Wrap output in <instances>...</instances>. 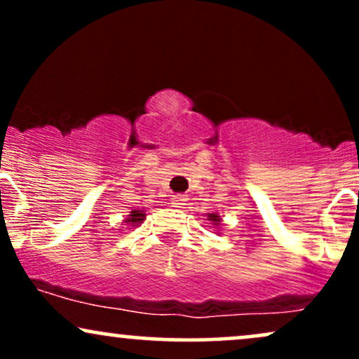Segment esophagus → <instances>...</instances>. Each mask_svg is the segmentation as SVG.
Wrapping results in <instances>:
<instances>
[{"label": "esophagus", "instance_id": "esophagus-1", "mask_svg": "<svg viewBox=\"0 0 359 359\" xmlns=\"http://www.w3.org/2000/svg\"><path fill=\"white\" fill-rule=\"evenodd\" d=\"M185 203V197L182 194H177V196H172V204H174V208H182Z\"/></svg>", "mask_w": 359, "mask_h": 359}]
</instances>
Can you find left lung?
<instances>
[{"label": "left lung", "instance_id": "obj_1", "mask_svg": "<svg viewBox=\"0 0 359 359\" xmlns=\"http://www.w3.org/2000/svg\"><path fill=\"white\" fill-rule=\"evenodd\" d=\"M212 217V219H216L217 221V216H211Z\"/></svg>", "mask_w": 359, "mask_h": 359}]
</instances>
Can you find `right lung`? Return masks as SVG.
<instances>
[{
    "label": "right lung",
    "mask_w": 359,
    "mask_h": 359,
    "mask_svg": "<svg viewBox=\"0 0 359 359\" xmlns=\"http://www.w3.org/2000/svg\"><path fill=\"white\" fill-rule=\"evenodd\" d=\"M143 217H145V214H143L142 211H131L128 222H140V221H143Z\"/></svg>",
    "instance_id": "obj_1"
}]
</instances>
